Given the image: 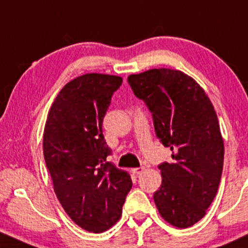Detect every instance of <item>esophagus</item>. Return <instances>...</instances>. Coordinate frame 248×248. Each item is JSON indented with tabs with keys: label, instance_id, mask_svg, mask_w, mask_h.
Masks as SVG:
<instances>
[{
	"label": "esophagus",
	"instance_id": "obj_1",
	"mask_svg": "<svg viewBox=\"0 0 248 248\" xmlns=\"http://www.w3.org/2000/svg\"><path fill=\"white\" fill-rule=\"evenodd\" d=\"M143 170H145V167H138V168H133L132 172L135 174V175H140V174L143 173Z\"/></svg>",
	"mask_w": 248,
	"mask_h": 248
}]
</instances>
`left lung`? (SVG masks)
<instances>
[{"label":"left lung","instance_id":"obj_1","mask_svg":"<svg viewBox=\"0 0 248 248\" xmlns=\"http://www.w3.org/2000/svg\"><path fill=\"white\" fill-rule=\"evenodd\" d=\"M128 83L152 113L156 138L172 151V162L159 165L162 182L155 205L170 225L193 226L205 217L221 180L224 141L213 105L179 70H147L129 75Z\"/></svg>","mask_w":248,"mask_h":248}]
</instances>
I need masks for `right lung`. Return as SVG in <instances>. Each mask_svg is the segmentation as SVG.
<instances>
[{
    "instance_id": "right-lung-1",
    "label": "right lung",
    "mask_w": 248,
    "mask_h": 248,
    "mask_svg": "<svg viewBox=\"0 0 248 248\" xmlns=\"http://www.w3.org/2000/svg\"><path fill=\"white\" fill-rule=\"evenodd\" d=\"M119 76L86 74L61 89L49 110L43 155L60 203L76 225L88 232L108 230L120 219L132 188L128 173L107 156L111 149L102 122Z\"/></svg>"
}]
</instances>
